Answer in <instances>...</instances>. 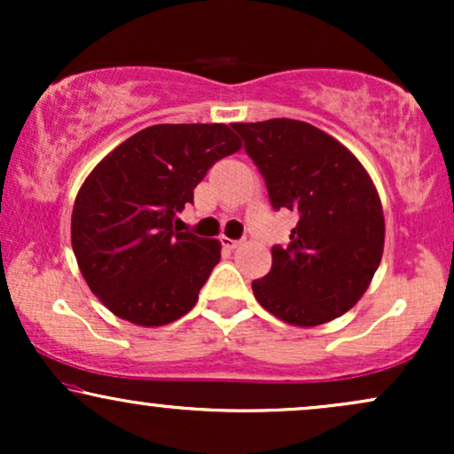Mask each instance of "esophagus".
I'll list each match as a JSON object with an SVG mask.
<instances>
[{
	"label": "esophagus",
	"instance_id": "obj_1",
	"mask_svg": "<svg viewBox=\"0 0 454 454\" xmlns=\"http://www.w3.org/2000/svg\"><path fill=\"white\" fill-rule=\"evenodd\" d=\"M239 243H241V241H237V239H228V237H222V245H223V247H226V249H234V247H237Z\"/></svg>",
	"mask_w": 454,
	"mask_h": 454
}]
</instances>
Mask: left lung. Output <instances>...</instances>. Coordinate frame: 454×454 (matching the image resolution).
<instances>
[{"instance_id":"obj_1","label":"left lung","mask_w":454,"mask_h":454,"mask_svg":"<svg viewBox=\"0 0 454 454\" xmlns=\"http://www.w3.org/2000/svg\"><path fill=\"white\" fill-rule=\"evenodd\" d=\"M232 128L267 184L270 207L299 215L290 243L270 249L269 273L252 281L254 296L288 325L335 320L358 303L382 260L376 185L350 151L309 123L269 119Z\"/></svg>"}]
</instances>
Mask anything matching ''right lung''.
<instances>
[{
	"label": "right lung",
	"instance_id": "obj_1",
	"mask_svg": "<svg viewBox=\"0 0 454 454\" xmlns=\"http://www.w3.org/2000/svg\"><path fill=\"white\" fill-rule=\"evenodd\" d=\"M241 149L223 123H160L104 158L78 190L72 249L91 293L140 326L175 322L196 305L222 245L176 228L194 187Z\"/></svg>",
	"mask_w": 454,
	"mask_h": 454
}]
</instances>
